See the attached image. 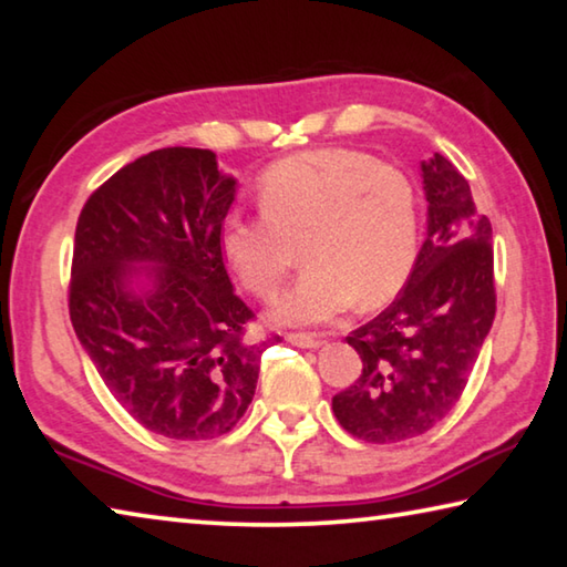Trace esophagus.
Here are the masks:
<instances>
[{"label": "esophagus", "instance_id": "34e87169", "mask_svg": "<svg viewBox=\"0 0 567 567\" xmlns=\"http://www.w3.org/2000/svg\"><path fill=\"white\" fill-rule=\"evenodd\" d=\"M285 340L290 344H297V348H320L322 340L318 338V334H310V332H287Z\"/></svg>", "mask_w": 567, "mask_h": 567}]
</instances>
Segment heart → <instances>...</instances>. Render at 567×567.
Wrapping results in <instances>:
<instances>
[{
    "label": "heart",
    "mask_w": 567,
    "mask_h": 567,
    "mask_svg": "<svg viewBox=\"0 0 567 567\" xmlns=\"http://www.w3.org/2000/svg\"><path fill=\"white\" fill-rule=\"evenodd\" d=\"M262 217L229 215L219 247L247 292L275 300L300 245L305 272L270 310L277 324H315L395 297L417 260V192L405 172L364 152L322 147L267 167Z\"/></svg>",
    "instance_id": "1"
}]
</instances>
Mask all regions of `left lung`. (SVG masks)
Instances as JSON below:
<instances>
[{
	"label": "left lung",
	"instance_id": "left-lung-1",
	"mask_svg": "<svg viewBox=\"0 0 567 567\" xmlns=\"http://www.w3.org/2000/svg\"><path fill=\"white\" fill-rule=\"evenodd\" d=\"M427 237L402 292L350 332L360 378L332 412L364 443H400L435 427L463 395L495 320L493 227L443 155L420 165Z\"/></svg>",
	"mask_w": 567,
	"mask_h": 567
}]
</instances>
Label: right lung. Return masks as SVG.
I'll list each match as a JSON object with an SVG mask.
<instances>
[{"label": "right lung", "instance_id": "add662e5", "mask_svg": "<svg viewBox=\"0 0 567 567\" xmlns=\"http://www.w3.org/2000/svg\"><path fill=\"white\" fill-rule=\"evenodd\" d=\"M235 195L215 152L165 147L114 172L76 219L72 328L114 400L172 440L227 435L272 342L243 340L255 315L219 247Z\"/></svg>", "mask_w": 567, "mask_h": 567}]
</instances>
